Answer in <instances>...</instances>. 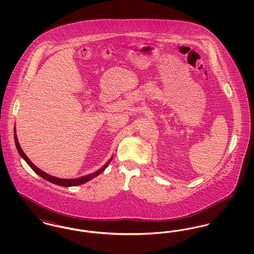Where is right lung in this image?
I'll list each match as a JSON object with an SVG mask.
<instances>
[{
	"mask_svg": "<svg viewBox=\"0 0 254 254\" xmlns=\"http://www.w3.org/2000/svg\"><path fill=\"white\" fill-rule=\"evenodd\" d=\"M14 139H15L16 147H17V149H18V151H19L20 155H21L22 157L24 158V160H25V162L29 165V167H30L31 169H33L38 175H40V176H41V177H43L44 179H46V180H48L49 182H51V183H53V184H56V185H58V186H62V187H74V186H78V185L85 184L86 182L89 181V180L93 179L94 177L98 176L100 173H102L105 169H107V168L109 167V163H110V162H111V160H112V158H110L109 160V162H108V163H107L103 168H101L99 170H97L96 172H94V173H92V174L86 175V176L81 177V178H76V179H61V178H57V177L51 176V175H49L48 173H46V172L42 171L41 169H38L36 166H35V165H34V164H33V163L28 159V157L24 154V152L23 151L22 147L20 146V144H19V142H18L17 135H16V131H15V130H14Z\"/></svg>",
	"mask_w": 254,
	"mask_h": 254,
	"instance_id": "right-lung-1",
	"label": "right lung"
}]
</instances>
